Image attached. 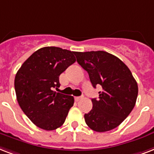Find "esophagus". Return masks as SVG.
<instances>
[{"mask_svg": "<svg viewBox=\"0 0 154 154\" xmlns=\"http://www.w3.org/2000/svg\"><path fill=\"white\" fill-rule=\"evenodd\" d=\"M81 98H82L81 96H76V97H75V101H79Z\"/></svg>", "mask_w": 154, "mask_h": 154, "instance_id": "34e87169", "label": "esophagus"}]
</instances>
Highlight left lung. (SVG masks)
<instances>
[{
    "label": "left lung",
    "mask_w": 154,
    "mask_h": 154,
    "mask_svg": "<svg viewBox=\"0 0 154 154\" xmlns=\"http://www.w3.org/2000/svg\"><path fill=\"white\" fill-rule=\"evenodd\" d=\"M78 63L88 71L94 88L100 85L99 98L84 115L91 129L103 133L116 128L135 106L138 86L130 70L120 58L105 51L74 52Z\"/></svg>",
    "instance_id": "left-lung-1"
}]
</instances>
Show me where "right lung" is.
Returning a JSON list of instances; mask_svg holds the SVG:
<instances>
[{
  "label": "right lung",
  "mask_w": 154,
  "mask_h": 154,
  "mask_svg": "<svg viewBox=\"0 0 154 154\" xmlns=\"http://www.w3.org/2000/svg\"><path fill=\"white\" fill-rule=\"evenodd\" d=\"M74 51L46 46L32 54L17 72L14 88L21 110L38 128L51 131L63 125L74 97L56 93L59 75L76 61Z\"/></svg>",
  "instance_id": "add662e5"
}]
</instances>
